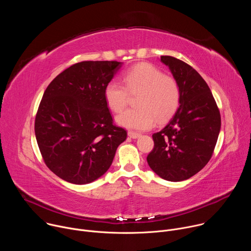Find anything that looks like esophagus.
<instances>
[{
  "label": "esophagus",
  "mask_w": 251,
  "mask_h": 251,
  "mask_svg": "<svg viewBox=\"0 0 251 251\" xmlns=\"http://www.w3.org/2000/svg\"><path fill=\"white\" fill-rule=\"evenodd\" d=\"M128 136L132 139H137L141 136L140 133H137V132H133V131H128Z\"/></svg>",
  "instance_id": "esophagus-1"
}]
</instances>
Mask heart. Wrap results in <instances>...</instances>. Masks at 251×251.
I'll return each mask as SVG.
<instances>
[{
    "label": "heart",
    "mask_w": 251,
    "mask_h": 251,
    "mask_svg": "<svg viewBox=\"0 0 251 251\" xmlns=\"http://www.w3.org/2000/svg\"><path fill=\"white\" fill-rule=\"evenodd\" d=\"M125 86L112 80L104 88V99L109 108L121 112L129 102L130 95H137V108L128 109L116 117V123L122 127L146 130L156 121L169 120L180 103V87L171 76L164 75L155 65L147 62L139 63L123 75Z\"/></svg>",
    "instance_id": "b5f03b06"
}]
</instances>
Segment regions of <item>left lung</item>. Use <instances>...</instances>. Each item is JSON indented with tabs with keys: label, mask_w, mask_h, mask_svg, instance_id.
I'll return each mask as SVG.
<instances>
[{
	"label": "left lung",
	"mask_w": 251,
	"mask_h": 251,
	"mask_svg": "<svg viewBox=\"0 0 251 251\" xmlns=\"http://www.w3.org/2000/svg\"><path fill=\"white\" fill-rule=\"evenodd\" d=\"M180 87V106L164 129L153 134L150 168L170 182L185 181L210 160L221 131V114L210 89L196 69L162 55Z\"/></svg>",
	"instance_id": "left-lung-1"
}]
</instances>
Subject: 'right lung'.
I'll list each match as a JSON object with an SVG mask.
<instances>
[{"instance_id":"add662e5","label":"right lung","mask_w":251,"mask_h":251,"mask_svg":"<svg viewBox=\"0 0 251 251\" xmlns=\"http://www.w3.org/2000/svg\"><path fill=\"white\" fill-rule=\"evenodd\" d=\"M119 61H81L47 87L34 133L48 168L62 180L89 184L113 162L127 132L113 124L104 88L121 68Z\"/></svg>"}]
</instances>
